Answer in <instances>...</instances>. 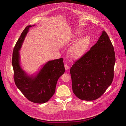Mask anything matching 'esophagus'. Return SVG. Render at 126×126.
Instances as JSON below:
<instances>
[{"label":"esophagus","mask_w":126,"mask_h":126,"mask_svg":"<svg viewBox=\"0 0 126 126\" xmlns=\"http://www.w3.org/2000/svg\"><path fill=\"white\" fill-rule=\"evenodd\" d=\"M64 67H65V68L66 70H68L69 69V67L68 66V65L67 64H65V65H64Z\"/></svg>","instance_id":"obj_1"}]
</instances>
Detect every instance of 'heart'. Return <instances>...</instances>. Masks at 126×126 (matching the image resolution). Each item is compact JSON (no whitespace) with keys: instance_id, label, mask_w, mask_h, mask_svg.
<instances>
[{"instance_id":"heart-1","label":"heart","mask_w":126,"mask_h":126,"mask_svg":"<svg viewBox=\"0 0 126 126\" xmlns=\"http://www.w3.org/2000/svg\"><path fill=\"white\" fill-rule=\"evenodd\" d=\"M80 33L81 31L77 32L78 34ZM90 39L89 35H85L81 38L70 48L69 52L70 55L73 57H76L82 54L88 46Z\"/></svg>"}]
</instances>
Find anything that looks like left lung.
<instances>
[{"label": "left lung", "mask_w": 126, "mask_h": 126, "mask_svg": "<svg viewBox=\"0 0 126 126\" xmlns=\"http://www.w3.org/2000/svg\"><path fill=\"white\" fill-rule=\"evenodd\" d=\"M115 61L114 47L103 31L97 42L70 69L72 90L76 96L86 101L100 98L112 83Z\"/></svg>", "instance_id": "left-lung-1"}]
</instances>
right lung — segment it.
<instances>
[{
	"label": "right lung",
	"instance_id": "obj_1",
	"mask_svg": "<svg viewBox=\"0 0 126 126\" xmlns=\"http://www.w3.org/2000/svg\"><path fill=\"white\" fill-rule=\"evenodd\" d=\"M34 26H26L18 39L13 49L12 64L17 87L30 101L42 104L48 101L55 93L57 81L65 70L63 58L48 61L34 77L28 76L22 69L19 64V51L29 28Z\"/></svg>",
	"mask_w": 126,
	"mask_h": 126
}]
</instances>
